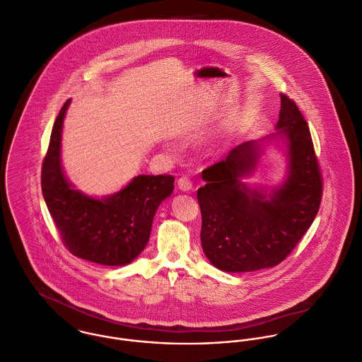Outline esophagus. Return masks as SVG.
Returning <instances> with one entry per match:
<instances>
[{
	"label": "esophagus",
	"instance_id": "obj_1",
	"mask_svg": "<svg viewBox=\"0 0 362 362\" xmlns=\"http://www.w3.org/2000/svg\"><path fill=\"white\" fill-rule=\"evenodd\" d=\"M177 187H179V190H182V192H190L192 187H193V185H192L190 179H187V177H180V179L177 180Z\"/></svg>",
	"mask_w": 362,
	"mask_h": 362
}]
</instances>
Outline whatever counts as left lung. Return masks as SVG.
Wrapping results in <instances>:
<instances>
[{"label":"left lung","mask_w":362,"mask_h":362,"mask_svg":"<svg viewBox=\"0 0 362 362\" xmlns=\"http://www.w3.org/2000/svg\"><path fill=\"white\" fill-rule=\"evenodd\" d=\"M280 98L276 133L235 146L202 173V246L221 272L249 273L280 264L319 211L322 179L308 123L293 100ZM272 144H280L286 158L284 180L270 189L246 184Z\"/></svg>","instance_id":"8db88e82"}]
</instances>
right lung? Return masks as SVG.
Listing matches in <instances>:
<instances>
[{
	"label": "right lung",
	"instance_id": "add662e5",
	"mask_svg": "<svg viewBox=\"0 0 362 362\" xmlns=\"http://www.w3.org/2000/svg\"><path fill=\"white\" fill-rule=\"evenodd\" d=\"M69 99L62 107L42 166V193L64 245L74 256L102 264L127 266L144 250L159 204L173 193L170 175H139L120 190L96 197L78 190L62 160Z\"/></svg>",
	"mask_w": 362,
	"mask_h": 362
}]
</instances>
